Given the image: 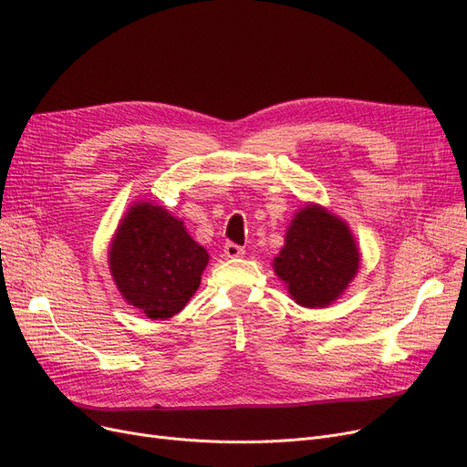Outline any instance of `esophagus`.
I'll return each instance as SVG.
<instances>
[{"label": "esophagus", "instance_id": "obj_1", "mask_svg": "<svg viewBox=\"0 0 467 467\" xmlns=\"http://www.w3.org/2000/svg\"><path fill=\"white\" fill-rule=\"evenodd\" d=\"M223 254L227 259H236V257H242L244 254H246V250L238 246V244H234V242H227L223 246Z\"/></svg>", "mask_w": 467, "mask_h": 467}]
</instances>
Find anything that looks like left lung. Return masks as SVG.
<instances>
[{"mask_svg": "<svg viewBox=\"0 0 467 467\" xmlns=\"http://www.w3.org/2000/svg\"><path fill=\"white\" fill-rule=\"evenodd\" d=\"M273 266L293 301L306 308H324L356 276L359 250L345 221L322 206L308 204L291 221Z\"/></svg>", "mask_w": 467, "mask_h": 467, "instance_id": "8db88e82", "label": "left lung"}]
</instances>
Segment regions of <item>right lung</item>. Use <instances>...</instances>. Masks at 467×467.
I'll use <instances>...</instances> for the list:
<instances>
[{
	"label": "right lung",
	"mask_w": 467,
	"mask_h": 467,
	"mask_svg": "<svg viewBox=\"0 0 467 467\" xmlns=\"http://www.w3.org/2000/svg\"><path fill=\"white\" fill-rule=\"evenodd\" d=\"M208 259L183 221L151 202H138L111 240L109 271L122 299L151 320H166L199 289Z\"/></svg>",
	"instance_id": "1"
}]
</instances>
